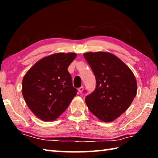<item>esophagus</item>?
Segmentation results:
<instances>
[{
	"mask_svg": "<svg viewBox=\"0 0 158 158\" xmlns=\"http://www.w3.org/2000/svg\"><path fill=\"white\" fill-rule=\"evenodd\" d=\"M83 90H84V86H81L80 88H79L78 89V91L81 93L83 92Z\"/></svg>",
	"mask_w": 158,
	"mask_h": 158,
	"instance_id": "1",
	"label": "esophagus"
}]
</instances>
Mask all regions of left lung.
I'll return each instance as SVG.
<instances>
[{
  "label": "left lung",
  "mask_w": 158,
  "mask_h": 158,
  "mask_svg": "<svg viewBox=\"0 0 158 158\" xmlns=\"http://www.w3.org/2000/svg\"><path fill=\"white\" fill-rule=\"evenodd\" d=\"M84 56L96 79V88L85 101L91 113L108 123L127 110L137 95V81L132 70L111 53L87 52Z\"/></svg>",
  "instance_id": "left-lung-1"
}]
</instances>
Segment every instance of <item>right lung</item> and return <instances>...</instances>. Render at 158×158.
Returning a JSON list of instances; mask_svg holds the SVG:
<instances>
[{
  "label": "right lung",
  "mask_w": 158,
  "mask_h": 158,
  "mask_svg": "<svg viewBox=\"0 0 158 158\" xmlns=\"http://www.w3.org/2000/svg\"><path fill=\"white\" fill-rule=\"evenodd\" d=\"M75 53H57L42 58L22 81V95L29 109L44 121L58 118L77 95L68 68Z\"/></svg>",
  "instance_id": "add662e5"
}]
</instances>
